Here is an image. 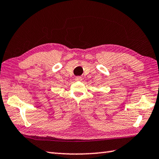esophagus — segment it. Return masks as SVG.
<instances>
[{
    "label": "esophagus",
    "instance_id": "1",
    "mask_svg": "<svg viewBox=\"0 0 159 159\" xmlns=\"http://www.w3.org/2000/svg\"><path fill=\"white\" fill-rule=\"evenodd\" d=\"M82 77L81 76H76V78H75V80H76V81H81L82 80Z\"/></svg>",
    "mask_w": 159,
    "mask_h": 159
}]
</instances>
